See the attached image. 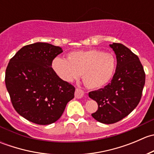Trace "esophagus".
<instances>
[{
  "mask_svg": "<svg viewBox=\"0 0 154 154\" xmlns=\"http://www.w3.org/2000/svg\"><path fill=\"white\" fill-rule=\"evenodd\" d=\"M83 95H84V91L83 90L78 88H76L75 92H74V96L76 98H81L82 97H83Z\"/></svg>",
  "mask_w": 154,
  "mask_h": 154,
  "instance_id": "34e87169",
  "label": "esophagus"
}]
</instances>
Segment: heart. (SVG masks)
<instances>
[{"label": "heart", "instance_id": "obj_1", "mask_svg": "<svg viewBox=\"0 0 154 154\" xmlns=\"http://www.w3.org/2000/svg\"><path fill=\"white\" fill-rule=\"evenodd\" d=\"M116 65V58L112 53L88 49L69 53L67 60L57 57L53 61L52 67L63 80L72 81L82 74L85 86L99 88L112 79Z\"/></svg>", "mask_w": 154, "mask_h": 154}]
</instances>
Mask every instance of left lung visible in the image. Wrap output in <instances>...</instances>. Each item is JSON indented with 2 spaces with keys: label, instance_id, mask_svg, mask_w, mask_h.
<instances>
[{
  "label": "left lung",
  "instance_id": "8db88e82",
  "mask_svg": "<svg viewBox=\"0 0 154 154\" xmlns=\"http://www.w3.org/2000/svg\"><path fill=\"white\" fill-rule=\"evenodd\" d=\"M110 47L117 59L112 79L103 88L88 93L98 105L91 116L107 125L119 122L137 106L145 83V73L138 56L121 43L113 42Z\"/></svg>",
  "mask_w": 154,
  "mask_h": 154
}]
</instances>
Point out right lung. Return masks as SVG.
<instances>
[{
	"label": "right lung",
	"instance_id": "right-lung-1",
	"mask_svg": "<svg viewBox=\"0 0 154 154\" xmlns=\"http://www.w3.org/2000/svg\"><path fill=\"white\" fill-rule=\"evenodd\" d=\"M63 50L45 42L19 50L6 69L5 83L15 111L32 123L47 125L62 116L75 88L62 80L52 62Z\"/></svg>",
	"mask_w": 154,
	"mask_h": 154
}]
</instances>
